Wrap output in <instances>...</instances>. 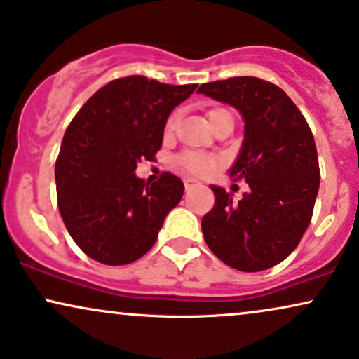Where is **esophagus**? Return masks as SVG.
<instances>
[{
	"label": "esophagus",
	"mask_w": 359,
	"mask_h": 359,
	"mask_svg": "<svg viewBox=\"0 0 359 359\" xmlns=\"http://www.w3.org/2000/svg\"><path fill=\"white\" fill-rule=\"evenodd\" d=\"M200 181L198 180H193V178H187L184 180V188H187V191H189V189H193V188H196V187H200Z\"/></svg>",
	"instance_id": "1"
}]
</instances>
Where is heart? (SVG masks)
<instances>
[{"instance_id": "heart-1", "label": "heart", "mask_w": 359, "mask_h": 359, "mask_svg": "<svg viewBox=\"0 0 359 359\" xmlns=\"http://www.w3.org/2000/svg\"><path fill=\"white\" fill-rule=\"evenodd\" d=\"M229 113L228 109L224 108H215L208 113V119H210V125L215 121L216 118L221 116V114ZM176 121H178V116L176 114H171L170 119L166 121L165 133L166 135H171L176 128ZM180 165L184 168V170L194 172V175H211L216 168L219 165V159L216 156H211V154H203V153H184L180 156Z\"/></svg>"}]
</instances>
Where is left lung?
<instances>
[{
	"instance_id": "left-lung-1",
	"label": "left lung",
	"mask_w": 359,
	"mask_h": 359,
	"mask_svg": "<svg viewBox=\"0 0 359 359\" xmlns=\"http://www.w3.org/2000/svg\"><path fill=\"white\" fill-rule=\"evenodd\" d=\"M198 93L231 104L245 119L229 176L250 187L236 203L211 184L216 203L201 219L203 236L228 266L263 271L293 253L311 221L320 189L315 138L290 96L269 81L236 76L205 83Z\"/></svg>"
}]
</instances>
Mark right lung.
I'll return each mask as SVG.
<instances>
[{
  "instance_id": "obj_1",
  "label": "right lung",
  "mask_w": 359,
  "mask_h": 359,
  "mask_svg": "<svg viewBox=\"0 0 359 359\" xmlns=\"http://www.w3.org/2000/svg\"><path fill=\"white\" fill-rule=\"evenodd\" d=\"M196 86L144 76L114 79L69 123L55 166L57 208L90 258L119 266L140 259L156 243L184 184L171 172L149 184L135 170L141 159L153 161L168 116Z\"/></svg>"
}]
</instances>
